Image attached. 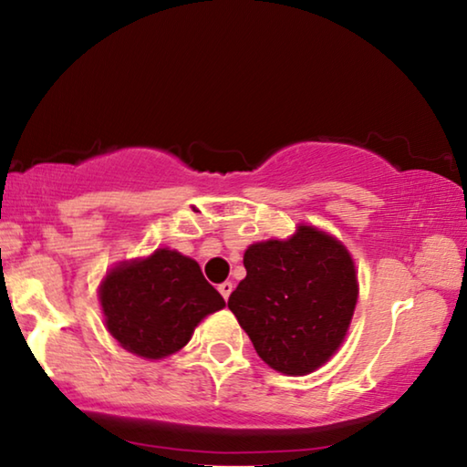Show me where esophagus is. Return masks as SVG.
I'll list each match as a JSON object with an SVG mask.
<instances>
[{
  "label": "esophagus",
  "instance_id": "obj_1",
  "mask_svg": "<svg viewBox=\"0 0 467 467\" xmlns=\"http://www.w3.org/2000/svg\"><path fill=\"white\" fill-rule=\"evenodd\" d=\"M233 282H223V284H220V286H218V290H220V295H223V298L224 300H228V296H231V292H233Z\"/></svg>",
  "mask_w": 467,
  "mask_h": 467
}]
</instances>
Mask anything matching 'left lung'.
<instances>
[{
  "instance_id": "8db88e82",
  "label": "left lung",
  "mask_w": 467,
  "mask_h": 467,
  "mask_svg": "<svg viewBox=\"0 0 467 467\" xmlns=\"http://www.w3.org/2000/svg\"><path fill=\"white\" fill-rule=\"evenodd\" d=\"M247 275L228 309L259 358L284 375H309L327 362L350 327L358 280L350 253L334 236L300 224L286 241L255 243Z\"/></svg>"
}]
</instances>
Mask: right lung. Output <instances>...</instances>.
<instances>
[{
  "instance_id": "1",
  "label": "right lung",
  "mask_w": 467,
  "mask_h": 467,
  "mask_svg": "<svg viewBox=\"0 0 467 467\" xmlns=\"http://www.w3.org/2000/svg\"><path fill=\"white\" fill-rule=\"evenodd\" d=\"M99 296L109 334L125 350L150 360L181 350L197 323L224 306L197 262L171 249L115 265Z\"/></svg>"
}]
</instances>
